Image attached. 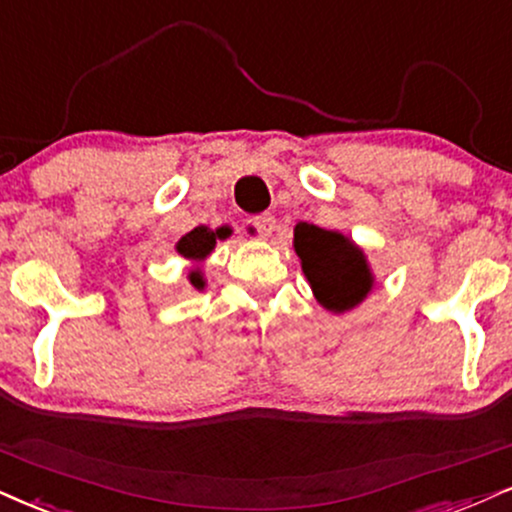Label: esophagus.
Masks as SVG:
<instances>
[{
  "label": "esophagus",
  "mask_w": 512,
  "mask_h": 512,
  "mask_svg": "<svg viewBox=\"0 0 512 512\" xmlns=\"http://www.w3.org/2000/svg\"><path fill=\"white\" fill-rule=\"evenodd\" d=\"M251 225L256 227V232L261 237H270L275 232V227H277V220H275V216L273 213H261V216H256V218H251Z\"/></svg>",
  "instance_id": "1"
}]
</instances>
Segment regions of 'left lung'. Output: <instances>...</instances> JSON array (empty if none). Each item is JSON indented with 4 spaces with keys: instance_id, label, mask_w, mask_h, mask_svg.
Instances as JSON below:
<instances>
[{
    "instance_id": "1",
    "label": "left lung",
    "mask_w": 512,
    "mask_h": 512,
    "mask_svg": "<svg viewBox=\"0 0 512 512\" xmlns=\"http://www.w3.org/2000/svg\"><path fill=\"white\" fill-rule=\"evenodd\" d=\"M294 249L311 282L315 299L327 311L344 313L358 306L372 287V275L363 251L339 232L311 223L294 227Z\"/></svg>"
}]
</instances>
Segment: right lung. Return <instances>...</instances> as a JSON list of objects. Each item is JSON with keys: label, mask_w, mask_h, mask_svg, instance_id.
Returning a JSON list of instances; mask_svg holds the SVG:
<instances>
[{"label": "right lung", "mask_w": 512, "mask_h": 512, "mask_svg": "<svg viewBox=\"0 0 512 512\" xmlns=\"http://www.w3.org/2000/svg\"><path fill=\"white\" fill-rule=\"evenodd\" d=\"M230 235V230L227 227H220V230H208V227H194L192 232H187L185 237L178 242V251L185 258H192V261H199V258H206L211 254V249L216 246V239H225ZM189 282H192L197 289H204V277H201L199 270H194L192 275H189Z\"/></svg>", "instance_id": "obj_1"}]
</instances>
